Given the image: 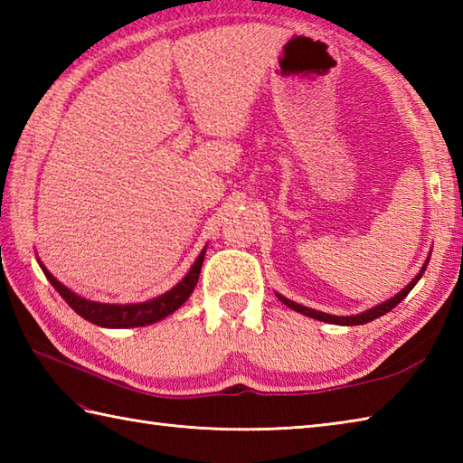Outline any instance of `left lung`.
<instances>
[{
    "mask_svg": "<svg viewBox=\"0 0 463 463\" xmlns=\"http://www.w3.org/2000/svg\"><path fill=\"white\" fill-rule=\"evenodd\" d=\"M428 262H430V257L426 259V262H424V267L420 269V272L416 274L414 279H411V282L410 284H406L404 288H402L398 294H394V297L392 298H388L386 302H382V304H376V307H372V308H368L366 312H360V314H352V317H334V314H326V312H320V310H314V308H308V307H302V304H298V302H294V300H288L287 297H282V294H279L277 292V297H279V300L280 302H284L287 304L288 308H292V310H297V312H300V314H304V317H310V318H314V320H320V322H328V324H338V326H358V324H366V322H372V320H376V318H380V317H383V314L386 312H390L392 308H396L398 304L404 300L406 297H408V292L416 287L418 284V280L421 279V274H424V270H426V267H428Z\"/></svg>",
    "mask_w": 463,
    "mask_h": 463,
    "instance_id": "1",
    "label": "left lung"
}]
</instances>
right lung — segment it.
I'll return each mask as SVG.
<instances>
[{"mask_svg": "<svg viewBox=\"0 0 463 463\" xmlns=\"http://www.w3.org/2000/svg\"><path fill=\"white\" fill-rule=\"evenodd\" d=\"M204 252H206V247L193 262L191 270L186 272L183 280L176 282L171 290H166L156 298L137 302V304H105V302L83 298L73 290H69L65 284L59 282L53 274L43 267L42 260H39V267H42L47 280L52 282V287L61 294V298L77 314H80L81 318L90 320L91 324H97V326H103V328H137V326H149V324L159 322L169 317V314H173L176 308L183 307L186 298L191 297V292L194 290L196 282H199Z\"/></svg>", "mask_w": 463, "mask_h": 463, "instance_id": "obj_1", "label": "right lung"}]
</instances>
